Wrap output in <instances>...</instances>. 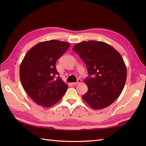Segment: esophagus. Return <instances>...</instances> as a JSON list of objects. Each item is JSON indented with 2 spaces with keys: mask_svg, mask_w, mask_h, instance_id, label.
<instances>
[{
  "mask_svg": "<svg viewBox=\"0 0 146 146\" xmlns=\"http://www.w3.org/2000/svg\"><path fill=\"white\" fill-rule=\"evenodd\" d=\"M82 82V80H80V79H78V80L77 82H75V83H72V85H78V84Z\"/></svg>",
  "mask_w": 146,
  "mask_h": 146,
  "instance_id": "obj_1",
  "label": "esophagus"
}]
</instances>
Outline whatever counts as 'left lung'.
Segmentation results:
<instances>
[{
	"mask_svg": "<svg viewBox=\"0 0 146 146\" xmlns=\"http://www.w3.org/2000/svg\"><path fill=\"white\" fill-rule=\"evenodd\" d=\"M86 64L89 76L84 80L88 91L82 98L90 107L101 110L115 101L125 86L127 69L121 54L102 41H89L72 48Z\"/></svg>",
	"mask_w": 146,
	"mask_h": 146,
	"instance_id": "obj_1",
	"label": "left lung"
}]
</instances>
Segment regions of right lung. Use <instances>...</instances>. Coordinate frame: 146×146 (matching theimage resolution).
<instances>
[{"label": "right lung", "instance_id": "obj_1", "mask_svg": "<svg viewBox=\"0 0 146 146\" xmlns=\"http://www.w3.org/2000/svg\"><path fill=\"white\" fill-rule=\"evenodd\" d=\"M70 43L58 40L39 42L27 52L19 69L24 90L38 105L48 108L62 98L68 86L58 75L56 61L68 50Z\"/></svg>", "mask_w": 146, "mask_h": 146}]
</instances>
